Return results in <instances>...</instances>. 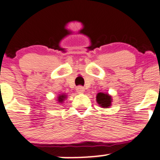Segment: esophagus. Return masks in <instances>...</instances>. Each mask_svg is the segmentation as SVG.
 Returning <instances> with one entry per match:
<instances>
[{
  "instance_id": "1",
  "label": "esophagus",
  "mask_w": 160,
  "mask_h": 160,
  "mask_svg": "<svg viewBox=\"0 0 160 160\" xmlns=\"http://www.w3.org/2000/svg\"><path fill=\"white\" fill-rule=\"evenodd\" d=\"M76 90H77L78 93H83L85 91V89L82 86H78V87L76 88Z\"/></svg>"
}]
</instances>
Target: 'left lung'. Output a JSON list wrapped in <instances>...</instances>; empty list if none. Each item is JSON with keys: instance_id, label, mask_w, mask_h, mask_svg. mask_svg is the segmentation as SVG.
I'll return each instance as SVG.
<instances>
[{"instance_id": "1", "label": "left lung", "mask_w": 160, "mask_h": 160, "mask_svg": "<svg viewBox=\"0 0 160 160\" xmlns=\"http://www.w3.org/2000/svg\"><path fill=\"white\" fill-rule=\"evenodd\" d=\"M96 100L99 106H100L103 108H108L112 106V96L108 93H104V92H98L96 97Z\"/></svg>"}]
</instances>
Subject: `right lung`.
Returning a JSON list of instances; mask_svg holds the SVG:
<instances>
[{
	"mask_svg": "<svg viewBox=\"0 0 160 160\" xmlns=\"http://www.w3.org/2000/svg\"><path fill=\"white\" fill-rule=\"evenodd\" d=\"M67 95L66 94L63 93V94H59L58 97H57V100H56V101H58L59 104H62V103H63V101H64L65 100L67 99Z\"/></svg>",
	"mask_w": 160,
	"mask_h": 160,
	"instance_id": "add662e5",
	"label": "right lung"
}]
</instances>
